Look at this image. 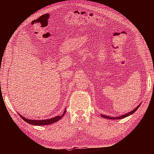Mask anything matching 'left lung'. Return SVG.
Here are the masks:
<instances>
[{
    "mask_svg": "<svg viewBox=\"0 0 154 154\" xmlns=\"http://www.w3.org/2000/svg\"><path fill=\"white\" fill-rule=\"evenodd\" d=\"M140 105H139V106H137L135 109H134L133 110L131 111L130 112H128V113H127V114H124V115H122V116H120V117H109V116H103V115H101V116H102V117H103V118L108 119H114V120H115V119H124V118H125V117H127V116H129L130 115H131V114H134V112L137 110V109H138V108L140 107Z\"/></svg>",
    "mask_w": 154,
    "mask_h": 154,
    "instance_id": "left-lung-1",
    "label": "left lung"
}]
</instances>
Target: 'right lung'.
Returning a JSON list of instances; mask_svg holds the SVG:
<instances>
[{"mask_svg": "<svg viewBox=\"0 0 154 154\" xmlns=\"http://www.w3.org/2000/svg\"><path fill=\"white\" fill-rule=\"evenodd\" d=\"M66 110H65V111L63 113L62 116H57V117H55L54 118L47 119V120H30V119H27L24 118L21 115H20L19 114L24 121H26L27 123H28L29 124L34 125H50L51 124H53V123L57 122V121L59 120L64 116V114H66Z\"/></svg>", "mask_w": 154, "mask_h": 154, "instance_id": "1", "label": "right lung"}]
</instances>
